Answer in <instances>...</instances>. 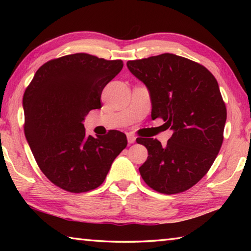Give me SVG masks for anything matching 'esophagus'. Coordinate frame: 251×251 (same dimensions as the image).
<instances>
[{"label":"esophagus","instance_id":"34e87169","mask_svg":"<svg viewBox=\"0 0 251 251\" xmlns=\"http://www.w3.org/2000/svg\"><path fill=\"white\" fill-rule=\"evenodd\" d=\"M127 142H128V144H134L136 142V137L134 135L128 134L127 135Z\"/></svg>","mask_w":251,"mask_h":251}]
</instances>
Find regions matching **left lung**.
I'll use <instances>...</instances> for the list:
<instances>
[{"label":"left lung","instance_id":"obj_1","mask_svg":"<svg viewBox=\"0 0 251 251\" xmlns=\"http://www.w3.org/2000/svg\"><path fill=\"white\" fill-rule=\"evenodd\" d=\"M127 67L150 92L152 120L163 118L173 130L166 146L137 138L148 151L141 176L158 193L185 192L206 175L222 147L227 110L217 80L206 67L169 53Z\"/></svg>","mask_w":251,"mask_h":251}]
</instances>
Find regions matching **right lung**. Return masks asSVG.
<instances>
[{"instance_id": "obj_1", "label": "right lung", "mask_w": 251, "mask_h": 251, "mask_svg": "<svg viewBox=\"0 0 251 251\" xmlns=\"http://www.w3.org/2000/svg\"><path fill=\"white\" fill-rule=\"evenodd\" d=\"M122 69L121 59L66 55L42 65L25 91V137L41 171L59 188H97L127 146L122 131L93 137L83 124L88 112L101 107V92Z\"/></svg>"}]
</instances>
